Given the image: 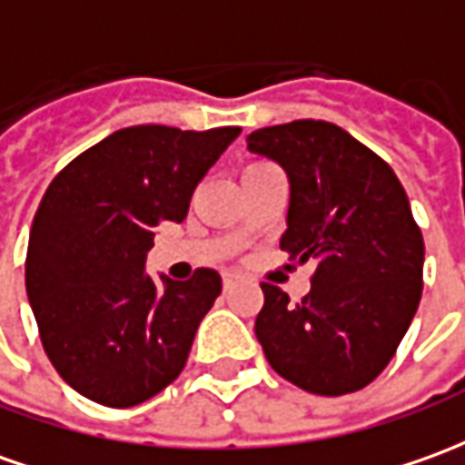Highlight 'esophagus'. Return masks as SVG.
<instances>
[{
	"instance_id": "esophagus-1",
	"label": "esophagus",
	"mask_w": 465,
	"mask_h": 465,
	"mask_svg": "<svg viewBox=\"0 0 465 465\" xmlns=\"http://www.w3.org/2000/svg\"><path fill=\"white\" fill-rule=\"evenodd\" d=\"M236 285V277L233 274H223V290H232Z\"/></svg>"
}]
</instances>
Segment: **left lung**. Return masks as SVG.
<instances>
[{
    "label": "left lung",
    "mask_w": 465,
    "mask_h": 465,
    "mask_svg": "<svg viewBox=\"0 0 465 465\" xmlns=\"http://www.w3.org/2000/svg\"><path fill=\"white\" fill-rule=\"evenodd\" d=\"M290 180V259L315 262L311 292L292 305L262 282L254 333L280 377L339 397L381 374L415 318L425 244L410 201L379 154L331 122L298 119L246 137Z\"/></svg>",
    "instance_id": "left-lung-1"
}]
</instances>
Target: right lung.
<instances>
[{
  "mask_svg": "<svg viewBox=\"0 0 465 465\" xmlns=\"http://www.w3.org/2000/svg\"><path fill=\"white\" fill-rule=\"evenodd\" d=\"M239 126H126L81 153L35 213L25 285L47 359L78 394L134 407L175 381L221 295L216 270L188 282L144 272L163 221L188 216L208 167Z\"/></svg>",
  "mask_w": 465,
  "mask_h": 465,
  "instance_id": "right-lung-1",
  "label": "right lung"
}]
</instances>
